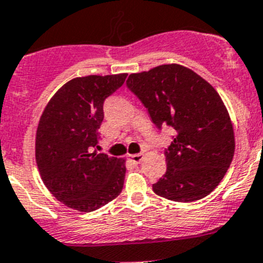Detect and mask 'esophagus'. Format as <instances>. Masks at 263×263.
Wrapping results in <instances>:
<instances>
[{"instance_id":"esophagus-1","label":"esophagus","mask_w":263,"mask_h":263,"mask_svg":"<svg viewBox=\"0 0 263 263\" xmlns=\"http://www.w3.org/2000/svg\"><path fill=\"white\" fill-rule=\"evenodd\" d=\"M128 158H129V159H131L132 163H135V164H139V163L142 160V154H141V153H140V154L128 155Z\"/></svg>"}]
</instances>
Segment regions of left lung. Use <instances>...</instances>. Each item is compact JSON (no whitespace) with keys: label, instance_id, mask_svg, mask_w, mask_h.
<instances>
[{"label":"left lung","instance_id":"1","mask_svg":"<svg viewBox=\"0 0 263 263\" xmlns=\"http://www.w3.org/2000/svg\"><path fill=\"white\" fill-rule=\"evenodd\" d=\"M127 87L149 111L153 123L173 129L164 150L167 171L153 183L157 195L190 203L220 183L235 152L234 129L217 91L178 64L129 74Z\"/></svg>","mask_w":263,"mask_h":263}]
</instances>
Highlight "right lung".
I'll return each mask as SVG.
<instances>
[{
  "instance_id": "1",
  "label": "right lung",
  "mask_w": 263,
  "mask_h": 263,
  "mask_svg": "<svg viewBox=\"0 0 263 263\" xmlns=\"http://www.w3.org/2000/svg\"><path fill=\"white\" fill-rule=\"evenodd\" d=\"M127 74L87 76L69 81L46 105L35 135V160L46 187L80 212L108 204L123 189L124 159L96 153L104 101Z\"/></svg>"
}]
</instances>
